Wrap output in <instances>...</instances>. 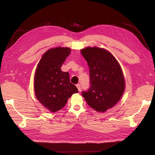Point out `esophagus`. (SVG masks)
<instances>
[{
  "label": "esophagus",
  "mask_w": 155,
  "mask_h": 155,
  "mask_svg": "<svg viewBox=\"0 0 155 155\" xmlns=\"http://www.w3.org/2000/svg\"><path fill=\"white\" fill-rule=\"evenodd\" d=\"M76 87H77L78 89L79 92H80L81 91V87L80 84H78V85H76Z\"/></svg>",
  "instance_id": "34e87169"
}]
</instances>
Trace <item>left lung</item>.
<instances>
[{"label":"left lung","instance_id":"obj_1","mask_svg":"<svg viewBox=\"0 0 155 155\" xmlns=\"http://www.w3.org/2000/svg\"><path fill=\"white\" fill-rule=\"evenodd\" d=\"M89 67L91 86L82 95L88 105L104 112L113 107L121 99L125 81L119 63L110 51L96 46L81 50Z\"/></svg>","mask_w":155,"mask_h":155}]
</instances>
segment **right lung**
Segmentation results:
<instances>
[{"instance_id": "obj_1", "label": "right lung", "mask_w": 155, "mask_h": 155, "mask_svg": "<svg viewBox=\"0 0 155 155\" xmlns=\"http://www.w3.org/2000/svg\"><path fill=\"white\" fill-rule=\"evenodd\" d=\"M70 52L71 49L67 47L49 49L42 56L35 70V96L46 109L52 112L61 109L68 98L78 92L77 87L70 82L68 72L61 70Z\"/></svg>"}]
</instances>
